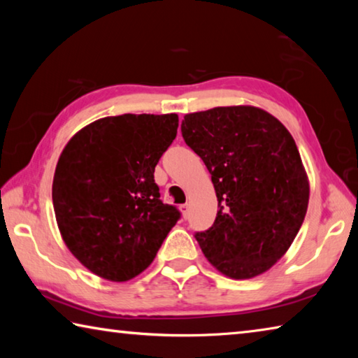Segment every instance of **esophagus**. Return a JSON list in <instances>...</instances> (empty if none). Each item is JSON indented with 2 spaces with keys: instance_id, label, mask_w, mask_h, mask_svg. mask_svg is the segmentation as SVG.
Wrapping results in <instances>:
<instances>
[{
  "instance_id": "1",
  "label": "esophagus",
  "mask_w": 358,
  "mask_h": 358,
  "mask_svg": "<svg viewBox=\"0 0 358 358\" xmlns=\"http://www.w3.org/2000/svg\"><path fill=\"white\" fill-rule=\"evenodd\" d=\"M189 210H191L189 203H183V205H180V211H181V215H183L185 220H186L187 216H189Z\"/></svg>"
}]
</instances>
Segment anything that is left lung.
Masks as SVG:
<instances>
[{"label":"left lung","instance_id":"1","mask_svg":"<svg viewBox=\"0 0 358 358\" xmlns=\"http://www.w3.org/2000/svg\"><path fill=\"white\" fill-rule=\"evenodd\" d=\"M181 134L211 173L216 220L196 240L208 262L232 280L270 270L305 220L310 181L294 137L252 106L185 115Z\"/></svg>","mask_w":358,"mask_h":358}]
</instances>
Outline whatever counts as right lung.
I'll list each match as a JSON object with an SVG mask.
<instances>
[{
    "label": "right lung",
    "instance_id": "add662e5",
    "mask_svg": "<svg viewBox=\"0 0 358 358\" xmlns=\"http://www.w3.org/2000/svg\"><path fill=\"white\" fill-rule=\"evenodd\" d=\"M178 115L106 117L66 143L53 175L59 234L83 266L123 282L153 262L180 211L162 203L155 167L177 137Z\"/></svg>",
    "mask_w": 358,
    "mask_h": 358
}]
</instances>
